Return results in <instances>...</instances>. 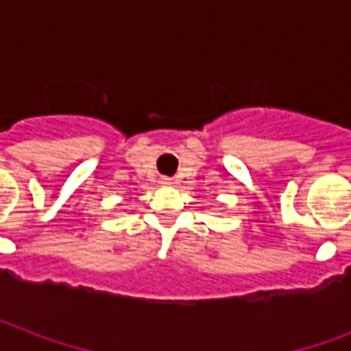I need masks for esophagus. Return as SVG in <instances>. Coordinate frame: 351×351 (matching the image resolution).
<instances>
[{
  "label": "esophagus",
  "instance_id": "1",
  "mask_svg": "<svg viewBox=\"0 0 351 351\" xmlns=\"http://www.w3.org/2000/svg\"><path fill=\"white\" fill-rule=\"evenodd\" d=\"M162 182H164V184H169V178H164V180H162Z\"/></svg>",
  "mask_w": 351,
  "mask_h": 351
}]
</instances>
